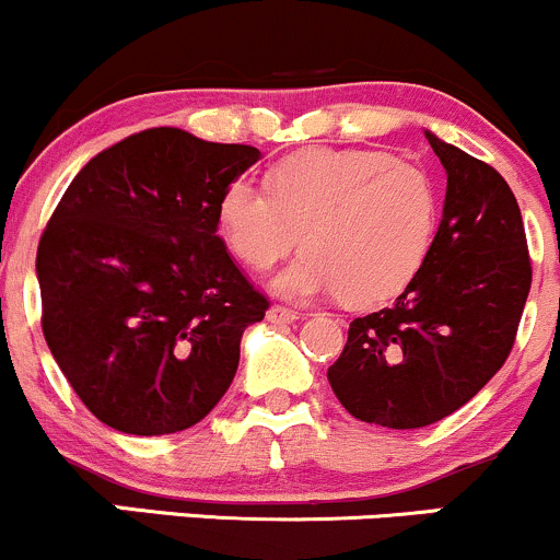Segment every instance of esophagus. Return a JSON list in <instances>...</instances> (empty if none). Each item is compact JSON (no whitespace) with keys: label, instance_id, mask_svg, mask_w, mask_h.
<instances>
[{"label":"esophagus","instance_id":"34e87169","mask_svg":"<svg viewBox=\"0 0 560 560\" xmlns=\"http://www.w3.org/2000/svg\"><path fill=\"white\" fill-rule=\"evenodd\" d=\"M266 318L271 320L273 326H287V324H294V320H298V313L289 311V307H284V305H271L268 307Z\"/></svg>","mask_w":560,"mask_h":560}]
</instances>
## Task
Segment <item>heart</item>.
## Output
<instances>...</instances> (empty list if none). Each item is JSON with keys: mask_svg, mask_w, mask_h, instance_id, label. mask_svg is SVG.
Masks as SVG:
<instances>
[{"mask_svg": "<svg viewBox=\"0 0 560 560\" xmlns=\"http://www.w3.org/2000/svg\"><path fill=\"white\" fill-rule=\"evenodd\" d=\"M440 199L429 173L376 150H307L284 160L268 186L236 178L218 202V231L253 271L298 247L276 289L292 300L339 294L365 307L413 281L432 249Z\"/></svg>", "mask_w": 560, "mask_h": 560, "instance_id": "obj_1", "label": "heart"}]
</instances>
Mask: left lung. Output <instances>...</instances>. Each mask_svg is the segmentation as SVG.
I'll return each mask as SVG.
<instances>
[{
  "instance_id": "1",
  "label": "left lung",
  "mask_w": 560,
  "mask_h": 560,
  "mask_svg": "<svg viewBox=\"0 0 560 560\" xmlns=\"http://www.w3.org/2000/svg\"><path fill=\"white\" fill-rule=\"evenodd\" d=\"M427 139L447 173L432 249L389 307L352 320L329 369L347 413L387 429L429 427L471 400L511 355L532 287L511 186L492 165Z\"/></svg>"
}]
</instances>
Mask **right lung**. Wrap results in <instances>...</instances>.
I'll use <instances>...</instances> for the list:
<instances>
[{
	"mask_svg": "<svg viewBox=\"0 0 560 560\" xmlns=\"http://www.w3.org/2000/svg\"><path fill=\"white\" fill-rule=\"evenodd\" d=\"M258 160L147 128L89 160L55 208L36 253L44 339L107 427L182 432L226 395L268 298L218 236V202Z\"/></svg>",
	"mask_w": 560,
	"mask_h": 560,
	"instance_id": "add662e5",
	"label": "right lung"
}]
</instances>
